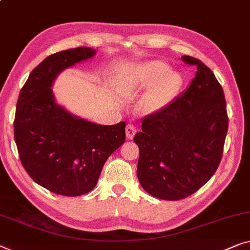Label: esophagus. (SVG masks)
Returning <instances> with one entry per match:
<instances>
[{"label":"esophagus","instance_id":"1","mask_svg":"<svg viewBox=\"0 0 250 250\" xmlns=\"http://www.w3.org/2000/svg\"><path fill=\"white\" fill-rule=\"evenodd\" d=\"M136 133V127L133 124H127L126 125V137L128 140H132Z\"/></svg>","mask_w":250,"mask_h":250}]
</instances>
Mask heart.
Listing matches in <instances>:
<instances>
[{
  "instance_id": "heart-1",
  "label": "heart",
  "mask_w": 250,
  "mask_h": 250,
  "mask_svg": "<svg viewBox=\"0 0 250 250\" xmlns=\"http://www.w3.org/2000/svg\"><path fill=\"white\" fill-rule=\"evenodd\" d=\"M126 89L137 91L148 88L142 98L146 112H157L167 105L178 91L181 79L161 60L133 64L125 75Z\"/></svg>"
}]
</instances>
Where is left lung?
Instances as JSON below:
<instances>
[{"instance_id":"8db88e82","label":"left lung","mask_w":250,"mask_h":250,"mask_svg":"<svg viewBox=\"0 0 250 250\" xmlns=\"http://www.w3.org/2000/svg\"><path fill=\"white\" fill-rule=\"evenodd\" d=\"M194 66L189 87L167 107L142 120L134 136L140 148L137 178L153 197L175 201L209 181L219 167L228 130L224 90L200 60L183 56Z\"/></svg>"}]
</instances>
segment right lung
<instances>
[{"mask_svg": "<svg viewBox=\"0 0 250 250\" xmlns=\"http://www.w3.org/2000/svg\"><path fill=\"white\" fill-rule=\"evenodd\" d=\"M95 55V49L79 47L47 57L30 74L17 104L14 140L23 167L34 182L67 197L93 190L107 159L125 142V122H88L57 104L52 93L61 71Z\"/></svg>", "mask_w": 250, "mask_h": 250, "instance_id": "add662e5", "label": "right lung"}]
</instances>
